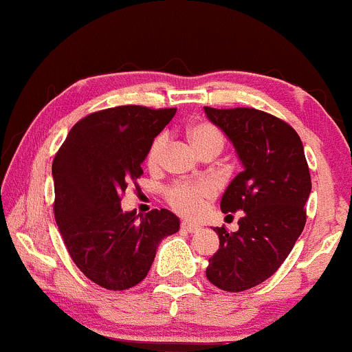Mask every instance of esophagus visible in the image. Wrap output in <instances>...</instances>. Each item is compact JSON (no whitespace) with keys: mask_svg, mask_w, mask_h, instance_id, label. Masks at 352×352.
Wrapping results in <instances>:
<instances>
[{"mask_svg":"<svg viewBox=\"0 0 352 352\" xmlns=\"http://www.w3.org/2000/svg\"><path fill=\"white\" fill-rule=\"evenodd\" d=\"M180 228H182V231H186V232H195V231H199V229H201V226L190 224V223H182Z\"/></svg>","mask_w":352,"mask_h":352,"instance_id":"34e87169","label":"esophagus"}]
</instances>
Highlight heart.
<instances>
[{
  "label": "heart",
  "instance_id": "1",
  "mask_svg": "<svg viewBox=\"0 0 352 352\" xmlns=\"http://www.w3.org/2000/svg\"><path fill=\"white\" fill-rule=\"evenodd\" d=\"M187 138L192 148L199 155L206 151H217L224 145V136L212 123L209 121H199V123L190 124L187 129ZM166 143L165 133L158 135L153 140L146 153V165L150 168H157L164 158ZM214 197V187L207 182H194V184H177L166 190V201L179 214L186 217H197L204 210V207L210 199Z\"/></svg>",
  "mask_w": 352,
  "mask_h": 352
}]
</instances>
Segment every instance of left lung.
Segmentation results:
<instances>
[{
	"label": "left lung",
	"mask_w": 352,
	"mask_h": 352,
	"mask_svg": "<svg viewBox=\"0 0 352 352\" xmlns=\"http://www.w3.org/2000/svg\"><path fill=\"white\" fill-rule=\"evenodd\" d=\"M234 146L243 172L221 199L224 214L241 210L239 229L216 228L219 250L206 276L226 292L253 288L273 275L305 226L312 182L300 136L290 124L253 108H204Z\"/></svg>",
	"instance_id": "1"
}]
</instances>
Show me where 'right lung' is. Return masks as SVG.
Listing matches in <instances>:
<instances>
[{
    "instance_id": "obj_1",
    "label": "right lung",
    "mask_w": 352,
    "mask_h": 352,
    "mask_svg": "<svg viewBox=\"0 0 352 352\" xmlns=\"http://www.w3.org/2000/svg\"><path fill=\"white\" fill-rule=\"evenodd\" d=\"M177 109L118 106L74 124L52 164L58 231L77 268L108 290H126L150 272L158 244L180 219L155 209L138 221L121 194L143 173L148 148Z\"/></svg>"
}]
</instances>
